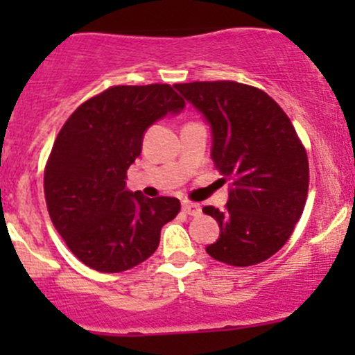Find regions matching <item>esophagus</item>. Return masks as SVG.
<instances>
[{"instance_id": "obj_1", "label": "esophagus", "mask_w": 355, "mask_h": 355, "mask_svg": "<svg viewBox=\"0 0 355 355\" xmlns=\"http://www.w3.org/2000/svg\"><path fill=\"white\" fill-rule=\"evenodd\" d=\"M182 209H184L187 214H191V216H199V214L202 213L200 204L191 202V200H184V202H182Z\"/></svg>"}]
</instances>
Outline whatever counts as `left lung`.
Masks as SVG:
<instances>
[{
    "instance_id": "1",
    "label": "left lung",
    "mask_w": 355,
    "mask_h": 355,
    "mask_svg": "<svg viewBox=\"0 0 355 355\" xmlns=\"http://www.w3.org/2000/svg\"><path fill=\"white\" fill-rule=\"evenodd\" d=\"M213 134L211 157L230 180L223 211L204 206L220 237L206 247L213 259L252 266L277 254L302 216L309 161L292 121L261 89L234 80L175 84Z\"/></svg>"
}]
</instances>
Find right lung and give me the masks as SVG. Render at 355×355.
Returning a JSON list of instances; mask_svg holds the SVG:
<instances>
[{"mask_svg": "<svg viewBox=\"0 0 355 355\" xmlns=\"http://www.w3.org/2000/svg\"><path fill=\"white\" fill-rule=\"evenodd\" d=\"M185 101L168 84L113 85L82 103L60 130L44 168L49 218L68 249L89 268L120 273L155 254L177 198L127 191V170L149 125Z\"/></svg>", "mask_w": 355, "mask_h": 355, "instance_id": "add662e5", "label": "right lung"}]
</instances>
